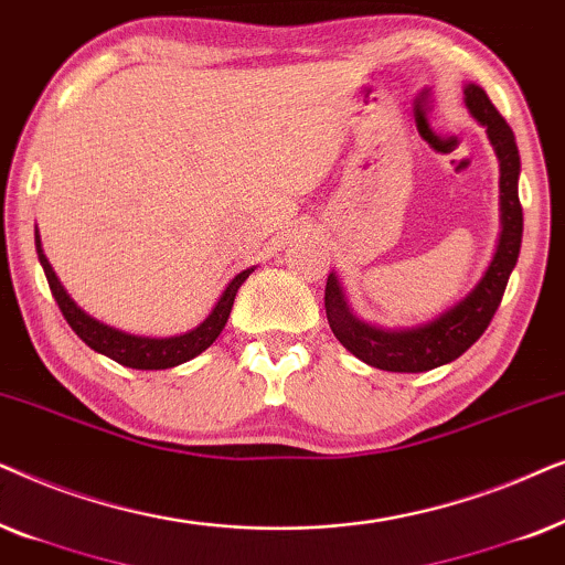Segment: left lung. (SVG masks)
I'll use <instances>...</instances> for the list:
<instances>
[{"label":"left lung","instance_id":"obj_1","mask_svg":"<svg viewBox=\"0 0 565 565\" xmlns=\"http://www.w3.org/2000/svg\"><path fill=\"white\" fill-rule=\"evenodd\" d=\"M465 103L472 116L486 126L488 139L501 162V239L495 255L480 284L434 322L411 330H382L353 318L345 307L338 278L330 274L326 284V315L338 341L364 364L385 372H428L462 356L499 310L509 276L516 266L522 247V204H519V149L514 131L488 100L486 89L478 85L465 87Z\"/></svg>","mask_w":565,"mask_h":565}]
</instances>
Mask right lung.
Returning a JSON list of instances; mask_svg holds the SVG:
<instances>
[{"label": "right lung", "instance_id": "obj_1", "mask_svg": "<svg viewBox=\"0 0 565 565\" xmlns=\"http://www.w3.org/2000/svg\"><path fill=\"white\" fill-rule=\"evenodd\" d=\"M35 250H38V260H41L43 270H46L51 295H54L58 310H62L64 320L70 322L74 333H77L93 351L105 353L108 359L118 361V364L124 366H131V370H170V366L183 364V361H191L193 356H199L201 351H206L209 345L216 341V335L222 333V328L227 326L237 289L243 287L245 278L253 274V268H247L243 274L232 278L230 287L224 289V295L220 297V302H216L212 315H209L199 328L172 338H141V335H129L124 333V330H116L110 326H103V322L89 318L87 312H82L79 307L72 302L70 295H66L62 287V281L56 278L54 268H51V263L46 260V255L41 250V237H38V232H35Z\"/></svg>", "mask_w": 565, "mask_h": 565}]
</instances>
